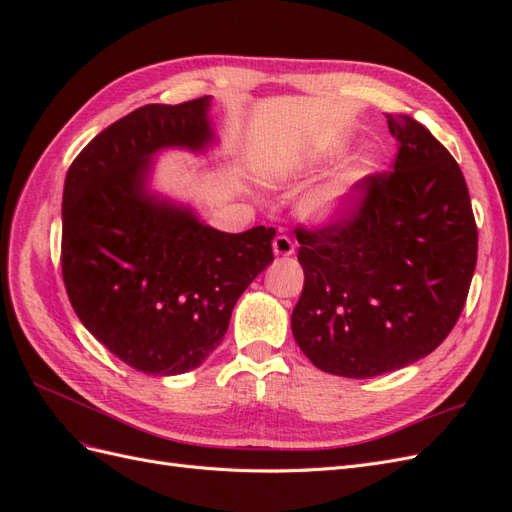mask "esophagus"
<instances>
[{
	"instance_id": "obj_1",
	"label": "esophagus",
	"mask_w": 512,
	"mask_h": 512,
	"mask_svg": "<svg viewBox=\"0 0 512 512\" xmlns=\"http://www.w3.org/2000/svg\"><path fill=\"white\" fill-rule=\"evenodd\" d=\"M273 252H275V256H280V258L292 256V254H294V243H292V239L286 237V235L275 237V241H273Z\"/></svg>"
}]
</instances>
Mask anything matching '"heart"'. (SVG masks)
Instances as JSON below:
<instances>
[{"label": "heart", "mask_w": 512, "mask_h": 512, "mask_svg": "<svg viewBox=\"0 0 512 512\" xmlns=\"http://www.w3.org/2000/svg\"><path fill=\"white\" fill-rule=\"evenodd\" d=\"M348 209H350V198L346 194V188H342V185H331V188H324V190L309 196L305 203V211L320 222H335L339 218H344Z\"/></svg>", "instance_id": "heart-1"}]
</instances>
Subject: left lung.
<instances>
[{"label":"left lung","instance_id":"obj_1","mask_svg":"<svg viewBox=\"0 0 512 512\" xmlns=\"http://www.w3.org/2000/svg\"><path fill=\"white\" fill-rule=\"evenodd\" d=\"M393 170L354 185L335 222L297 228L305 284L292 335L318 369L374 378L436 350L468 299L478 230L455 158L408 115H386Z\"/></svg>","mask_w":512,"mask_h":512}]
</instances>
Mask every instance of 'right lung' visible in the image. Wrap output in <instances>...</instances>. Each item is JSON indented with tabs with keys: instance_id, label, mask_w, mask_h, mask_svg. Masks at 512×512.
Returning a JSON list of instances; mask_svg holds the SVG:
<instances>
[{
	"instance_id": "obj_1",
	"label": "right lung",
	"mask_w": 512,
	"mask_h": 512,
	"mask_svg": "<svg viewBox=\"0 0 512 512\" xmlns=\"http://www.w3.org/2000/svg\"><path fill=\"white\" fill-rule=\"evenodd\" d=\"M209 98L145 104L102 130L68 168L61 275L83 327L151 376L196 369L232 307L273 260L275 228L220 232L145 194L153 153L213 141Z\"/></svg>"
}]
</instances>
